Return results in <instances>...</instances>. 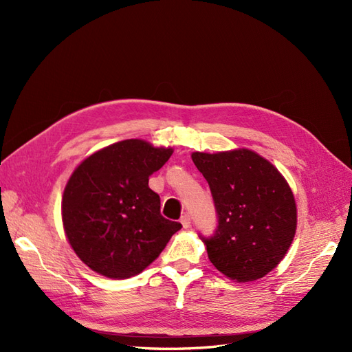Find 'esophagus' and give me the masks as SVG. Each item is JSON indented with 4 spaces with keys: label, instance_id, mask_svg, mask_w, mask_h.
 <instances>
[{
    "label": "esophagus",
    "instance_id": "obj_1",
    "mask_svg": "<svg viewBox=\"0 0 352 352\" xmlns=\"http://www.w3.org/2000/svg\"><path fill=\"white\" fill-rule=\"evenodd\" d=\"M180 223H182V226H184L185 229H188V228L190 226V216H189V214L182 216V217H180Z\"/></svg>",
    "mask_w": 352,
    "mask_h": 352
}]
</instances>
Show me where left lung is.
<instances>
[{"label": "left lung", "mask_w": 352, "mask_h": 352, "mask_svg": "<svg viewBox=\"0 0 352 352\" xmlns=\"http://www.w3.org/2000/svg\"><path fill=\"white\" fill-rule=\"evenodd\" d=\"M208 182L217 226L202 236L208 258L228 278L250 282L278 265L296 229L294 194L273 164L250 150L194 153Z\"/></svg>", "instance_id": "1"}]
</instances>
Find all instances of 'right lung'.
<instances>
[{
    "label": "right lung",
    "mask_w": 352,
    "mask_h": 352,
    "mask_svg": "<svg viewBox=\"0 0 352 352\" xmlns=\"http://www.w3.org/2000/svg\"><path fill=\"white\" fill-rule=\"evenodd\" d=\"M141 140L113 144L74 170L63 195V225L79 258L102 276L141 273L182 225L162 216L150 176L172 155Z\"/></svg>",
    "instance_id": "obj_1"
}]
</instances>
